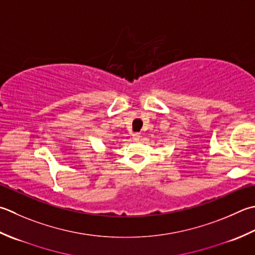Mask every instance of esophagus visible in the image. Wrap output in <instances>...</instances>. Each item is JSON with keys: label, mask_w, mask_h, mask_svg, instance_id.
I'll return each mask as SVG.
<instances>
[{"label": "esophagus", "mask_w": 255, "mask_h": 255, "mask_svg": "<svg viewBox=\"0 0 255 255\" xmlns=\"http://www.w3.org/2000/svg\"><path fill=\"white\" fill-rule=\"evenodd\" d=\"M132 136H133V139H134V140H138V139L140 138V133H139V132H133V133H132Z\"/></svg>", "instance_id": "esophagus-1"}]
</instances>
